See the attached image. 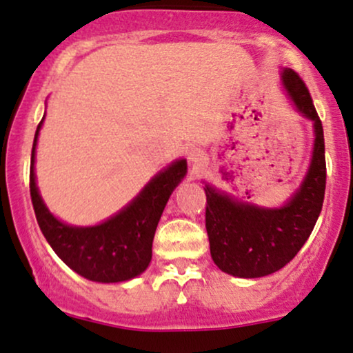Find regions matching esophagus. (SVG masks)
I'll list each match as a JSON object with an SVG mask.
<instances>
[{"label":"esophagus","mask_w":353,"mask_h":353,"mask_svg":"<svg viewBox=\"0 0 353 353\" xmlns=\"http://www.w3.org/2000/svg\"><path fill=\"white\" fill-rule=\"evenodd\" d=\"M188 161L193 166V170H200L201 166L207 163V155L203 153V150L192 148L188 152Z\"/></svg>","instance_id":"obj_1"}]
</instances>
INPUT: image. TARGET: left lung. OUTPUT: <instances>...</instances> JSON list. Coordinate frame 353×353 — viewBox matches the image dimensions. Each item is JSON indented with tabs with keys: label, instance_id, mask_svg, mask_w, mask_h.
<instances>
[{
	"label": "left lung",
	"instance_id": "left-lung-1",
	"mask_svg": "<svg viewBox=\"0 0 353 353\" xmlns=\"http://www.w3.org/2000/svg\"><path fill=\"white\" fill-rule=\"evenodd\" d=\"M282 85L296 112L312 121L315 134L310 166L296 192L282 207L265 208L205 185L210 253L221 272L240 279H259L283 268L308 240L322 212L327 180L322 121L294 70L282 71Z\"/></svg>",
	"mask_w": 353,
	"mask_h": 353
}]
</instances>
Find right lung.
I'll return each mask as SVG.
<instances>
[{
  "label": "right lung",
  "instance_id": "1",
  "mask_svg": "<svg viewBox=\"0 0 353 353\" xmlns=\"http://www.w3.org/2000/svg\"><path fill=\"white\" fill-rule=\"evenodd\" d=\"M43 120L31 150L30 193L46 241L71 270L91 282H126L143 273L152 262L153 236L166 201L187 175V160L181 158L158 172L117 215L93 227H74L58 220L38 192L34 153Z\"/></svg>",
  "mask_w": 353,
  "mask_h": 353
}]
</instances>
